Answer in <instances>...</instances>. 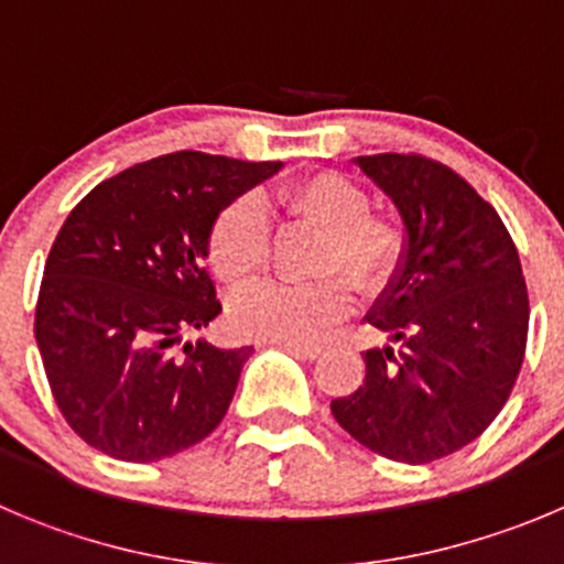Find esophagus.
Segmentation results:
<instances>
[{
  "instance_id": "obj_1",
  "label": "esophagus",
  "mask_w": 564,
  "mask_h": 564,
  "mask_svg": "<svg viewBox=\"0 0 564 564\" xmlns=\"http://www.w3.org/2000/svg\"><path fill=\"white\" fill-rule=\"evenodd\" d=\"M283 347H286L289 354L297 356V359H306V361H314L319 354H323V347L319 345H297V341H286Z\"/></svg>"
}]
</instances>
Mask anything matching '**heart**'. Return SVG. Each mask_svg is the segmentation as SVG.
<instances>
[{
  "label": "heart",
  "instance_id": "1",
  "mask_svg": "<svg viewBox=\"0 0 564 564\" xmlns=\"http://www.w3.org/2000/svg\"><path fill=\"white\" fill-rule=\"evenodd\" d=\"M281 203L330 230L323 270H341L365 292H376L392 278L403 239L387 219L370 217V199L354 181L319 172L283 188ZM208 258L228 283H241L261 270L267 261V217L256 197L234 199L219 214L210 228ZM347 308L350 289L336 275L306 283L264 278L234 294L230 323L250 339L306 345L345 317Z\"/></svg>",
  "mask_w": 564,
  "mask_h": 564
}]
</instances>
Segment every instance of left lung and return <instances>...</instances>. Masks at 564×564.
I'll return each mask as SVG.
<instances>
[{
  "label": "left lung",
  "mask_w": 564,
  "mask_h": 564,
  "mask_svg": "<svg viewBox=\"0 0 564 564\" xmlns=\"http://www.w3.org/2000/svg\"><path fill=\"white\" fill-rule=\"evenodd\" d=\"M406 241L367 323L392 345L365 354V383L330 401L336 423L372 454L429 465L484 434L525 354L529 294L512 236L476 188L423 155H359Z\"/></svg>",
  "instance_id": "8db88e82"
}]
</instances>
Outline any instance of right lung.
Segmentation results:
<instances>
[{"label":"right lung","mask_w":564,"mask_h":564,"mask_svg":"<svg viewBox=\"0 0 564 564\" xmlns=\"http://www.w3.org/2000/svg\"><path fill=\"white\" fill-rule=\"evenodd\" d=\"M281 166L170 152L72 208L46 258L35 341L57 409L91 448L158 462L223 423L252 347L177 345L223 312L205 270L210 228Z\"/></svg>","instance_id":"1"}]
</instances>
